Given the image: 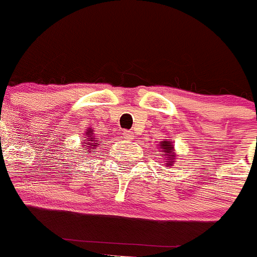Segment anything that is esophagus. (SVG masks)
Listing matches in <instances>:
<instances>
[{"label":"esophagus","mask_w":257,"mask_h":257,"mask_svg":"<svg viewBox=\"0 0 257 257\" xmlns=\"http://www.w3.org/2000/svg\"><path fill=\"white\" fill-rule=\"evenodd\" d=\"M127 140H131L133 139V134H131V131H126V136H124Z\"/></svg>","instance_id":"obj_1"}]
</instances>
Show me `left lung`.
<instances>
[{"mask_svg": "<svg viewBox=\"0 0 257 257\" xmlns=\"http://www.w3.org/2000/svg\"><path fill=\"white\" fill-rule=\"evenodd\" d=\"M161 148H162L163 152H166V153H170V152L174 149V147H172L170 142H163L161 143ZM169 162H174V161H169Z\"/></svg>", "mask_w": 257, "mask_h": 257, "instance_id": "8db88e82", "label": "left lung"}]
</instances>
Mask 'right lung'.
<instances>
[{"label":"right lung","instance_id":"add662e5","mask_svg":"<svg viewBox=\"0 0 257 257\" xmlns=\"http://www.w3.org/2000/svg\"><path fill=\"white\" fill-rule=\"evenodd\" d=\"M91 138H92V136H91ZM86 144H87V145H91V143H86ZM86 151H87V149H86Z\"/></svg>","mask_w":257,"mask_h":257}]
</instances>
